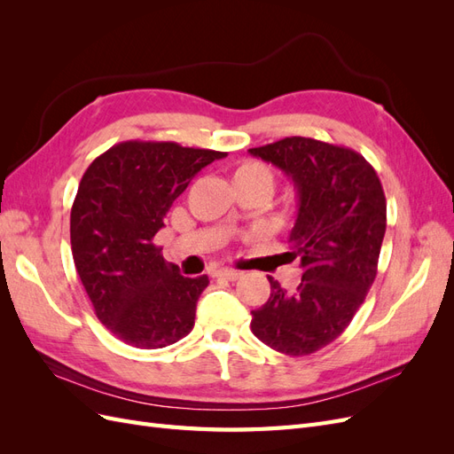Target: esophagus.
Segmentation results:
<instances>
[{"label": "esophagus", "instance_id": "34e87169", "mask_svg": "<svg viewBox=\"0 0 454 454\" xmlns=\"http://www.w3.org/2000/svg\"><path fill=\"white\" fill-rule=\"evenodd\" d=\"M214 274H215V277H223V278H227V280H239V278L242 277V272H239V270H235V269H227V267L217 269Z\"/></svg>", "mask_w": 454, "mask_h": 454}]
</instances>
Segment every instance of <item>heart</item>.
<instances>
[{"mask_svg":"<svg viewBox=\"0 0 454 454\" xmlns=\"http://www.w3.org/2000/svg\"><path fill=\"white\" fill-rule=\"evenodd\" d=\"M232 177H235V184L239 185H259V187H265L269 193L274 185L272 170L267 167V164L257 162V160L242 162L235 170V174H232Z\"/></svg>","mask_w":454,"mask_h":454,"instance_id":"obj_1","label":"heart"}]
</instances>
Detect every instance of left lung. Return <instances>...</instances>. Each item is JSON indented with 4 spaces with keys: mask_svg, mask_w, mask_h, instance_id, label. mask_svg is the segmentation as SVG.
<instances>
[{
    "mask_svg": "<svg viewBox=\"0 0 454 454\" xmlns=\"http://www.w3.org/2000/svg\"><path fill=\"white\" fill-rule=\"evenodd\" d=\"M248 151L297 191L287 255L303 270L294 294L269 277L270 297L252 310V332L272 350L309 356L345 332L377 277L387 199L373 167L348 147L292 136Z\"/></svg>",
    "mask_w": 454,
    "mask_h": 454,
    "instance_id": "1",
    "label": "left lung"
}]
</instances>
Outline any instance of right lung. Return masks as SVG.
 <instances>
[{"instance_id": "add662e5", "label": "right lung", "mask_w": 454, "mask_h": 454, "mask_svg": "<svg viewBox=\"0 0 454 454\" xmlns=\"http://www.w3.org/2000/svg\"><path fill=\"white\" fill-rule=\"evenodd\" d=\"M227 153L122 142L94 159L72 206L74 263L98 320L136 348H164L195 325L208 277L187 278L153 237L195 174Z\"/></svg>"}]
</instances>
